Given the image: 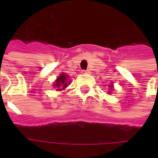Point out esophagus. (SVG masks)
<instances>
[{
  "label": "esophagus",
  "mask_w": 158,
  "mask_h": 158,
  "mask_svg": "<svg viewBox=\"0 0 158 158\" xmlns=\"http://www.w3.org/2000/svg\"><path fill=\"white\" fill-rule=\"evenodd\" d=\"M83 73H89V70H82Z\"/></svg>",
  "instance_id": "34e87169"
}]
</instances>
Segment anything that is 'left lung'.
Here are the masks:
<instances>
[{"label": "left lung", "mask_w": 158, "mask_h": 158, "mask_svg": "<svg viewBox=\"0 0 158 158\" xmlns=\"http://www.w3.org/2000/svg\"><path fill=\"white\" fill-rule=\"evenodd\" d=\"M110 86H111V85H110Z\"/></svg>", "instance_id": "8db88e82"}]
</instances>
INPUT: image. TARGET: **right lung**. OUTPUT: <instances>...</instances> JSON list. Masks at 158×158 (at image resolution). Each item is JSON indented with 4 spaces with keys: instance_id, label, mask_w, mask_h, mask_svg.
Returning a JSON list of instances; mask_svg holds the SVG:
<instances>
[{
    "instance_id": "right-lung-1",
    "label": "right lung",
    "mask_w": 158,
    "mask_h": 158,
    "mask_svg": "<svg viewBox=\"0 0 158 158\" xmlns=\"http://www.w3.org/2000/svg\"><path fill=\"white\" fill-rule=\"evenodd\" d=\"M68 75H66L64 73H62L61 75L59 76L58 78L56 79V84L54 86H56V88H60L58 89H65L66 87L68 86Z\"/></svg>"
}]
</instances>
